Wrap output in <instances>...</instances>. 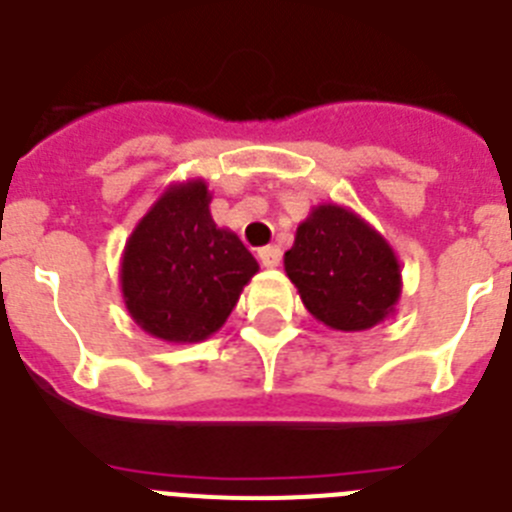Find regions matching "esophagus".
I'll return each instance as SVG.
<instances>
[{"label": "esophagus", "mask_w": 512, "mask_h": 512, "mask_svg": "<svg viewBox=\"0 0 512 512\" xmlns=\"http://www.w3.org/2000/svg\"><path fill=\"white\" fill-rule=\"evenodd\" d=\"M257 257L265 267H278L280 260H283V252L278 247H262V250H257Z\"/></svg>", "instance_id": "esophagus-1"}]
</instances>
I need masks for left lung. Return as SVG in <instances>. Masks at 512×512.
<instances>
[{
    "mask_svg": "<svg viewBox=\"0 0 512 512\" xmlns=\"http://www.w3.org/2000/svg\"><path fill=\"white\" fill-rule=\"evenodd\" d=\"M313 319L336 331H365L393 316L403 278L388 239L339 204L313 206L283 257Z\"/></svg>",
    "mask_w": 512,
    "mask_h": 512,
    "instance_id": "1",
    "label": "left lung"
}]
</instances>
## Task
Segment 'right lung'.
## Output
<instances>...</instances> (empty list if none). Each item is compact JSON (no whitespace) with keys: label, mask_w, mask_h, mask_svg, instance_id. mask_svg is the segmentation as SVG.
I'll return each mask as SVG.
<instances>
[{"label":"right lung","mask_w":512,"mask_h":512,"mask_svg":"<svg viewBox=\"0 0 512 512\" xmlns=\"http://www.w3.org/2000/svg\"><path fill=\"white\" fill-rule=\"evenodd\" d=\"M209 204L204 178L170 183L124 245V306L142 331L163 342L209 339L260 270L232 229L216 227Z\"/></svg>","instance_id":"add662e5"}]
</instances>
